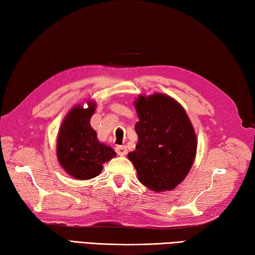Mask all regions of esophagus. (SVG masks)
<instances>
[{
	"mask_svg": "<svg viewBox=\"0 0 255 255\" xmlns=\"http://www.w3.org/2000/svg\"><path fill=\"white\" fill-rule=\"evenodd\" d=\"M115 151L119 155H125L128 153V149H127V146H125V145H118L115 148Z\"/></svg>",
	"mask_w": 255,
	"mask_h": 255,
	"instance_id": "1",
	"label": "esophagus"
}]
</instances>
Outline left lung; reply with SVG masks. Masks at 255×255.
<instances>
[{
	"label": "left lung",
	"instance_id": "left-lung-1",
	"mask_svg": "<svg viewBox=\"0 0 255 255\" xmlns=\"http://www.w3.org/2000/svg\"><path fill=\"white\" fill-rule=\"evenodd\" d=\"M139 142L128 155L137 178L151 190H171L185 179L194 162L197 140L185 110L163 94L135 102Z\"/></svg>",
	"mask_w": 255,
	"mask_h": 255
}]
</instances>
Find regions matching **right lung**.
<instances>
[{
	"label": "right lung",
	"instance_id": "add662e5",
	"mask_svg": "<svg viewBox=\"0 0 255 255\" xmlns=\"http://www.w3.org/2000/svg\"><path fill=\"white\" fill-rule=\"evenodd\" d=\"M95 104L87 109L75 106L62 123L57 141V155L65 170L76 179L87 180L100 175L103 163L115 157L114 150L97 140L91 127Z\"/></svg>",
	"mask_w": 255,
	"mask_h": 255
}]
</instances>
